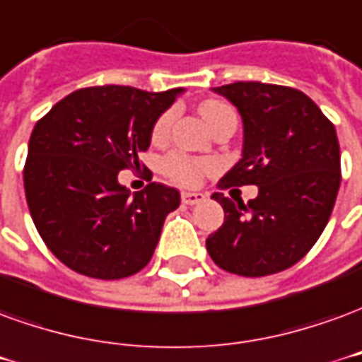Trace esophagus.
Segmentation results:
<instances>
[{
	"label": "esophagus",
	"mask_w": 362,
	"mask_h": 362,
	"mask_svg": "<svg viewBox=\"0 0 362 362\" xmlns=\"http://www.w3.org/2000/svg\"><path fill=\"white\" fill-rule=\"evenodd\" d=\"M181 201L193 206V204H201L202 201H206V194L204 193H183L181 194Z\"/></svg>",
	"instance_id": "1"
}]
</instances>
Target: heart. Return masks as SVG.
Segmentation results:
<instances>
[{
  "label": "heart",
  "instance_id": "heart-1",
  "mask_svg": "<svg viewBox=\"0 0 362 362\" xmlns=\"http://www.w3.org/2000/svg\"><path fill=\"white\" fill-rule=\"evenodd\" d=\"M199 111H201L202 119L209 122V127H212L222 115L232 111V107H228L226 103H220V101H204ZM171 122H173V111L163 112L153 124V140H163L169 134ZM216 165L210 160H199V158H191L185 153H169L168 158L161 161V171L169 179H173L175 183H181V185H197L202 175L212 171Z\"/></svg>",
  "mask_w": 362,
  "mask_h": 362
}]
</instances>
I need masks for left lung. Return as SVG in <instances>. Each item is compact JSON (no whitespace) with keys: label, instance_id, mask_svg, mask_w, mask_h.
<instances>
[{"label":"left lung","instance_id":"8db88e82","mask_svg":"<svg viewBox=\"0 0 362 362\" xmlns=\"http://www.w3.org/2000/svg\"><path fill=\"white\" fill-rule=\"evenodd\" d=\"M243 122L242 160L218 187L257 185L247 204L222 193L224 224L206 240L218 267L265 276L298 263L324 232L341 183L335 127L308 95L261 81L212 87Z\"/></svg>","mask_w":362,"mask_h":362}]
</instances>
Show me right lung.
<instances>
[{
  "mask_svg": "<svg viewBox=\"0 0 362 362\" xmlns=\"http://www.w3.org/2000/svg\"><path fill=\"white\" fill-rule=\"evenodd\" d=\"M183 91L86 87L35 124L23 171L27 204L42 242L66 267L115 281L150 263L181 197L161 183L130 194L119 171L140 165L156 120Z\"/></svg>",
  "mask_w": 362,
  "mask_h": 362,
  "instance_id": "1",
  "label": "right lung"
}]
</instances>
